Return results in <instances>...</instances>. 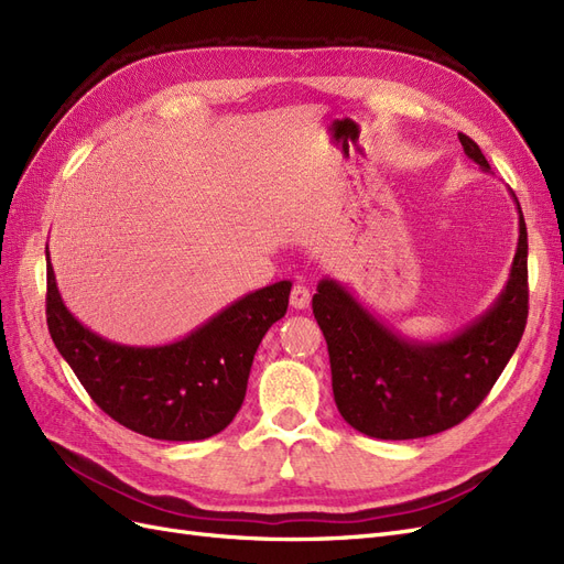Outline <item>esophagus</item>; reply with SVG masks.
I'll list each match as a JSON object with an SVG mask.
<instances>
[{
  "mask_svg": "<svg viewBox=\"0 0 564 564\" xmlns=\"http://www.w3.org/2000/svg\"><path fill=\"white\" fill-rule=\"evenodd\" d=\"M289 301H292V305L296 311H305L311 305V289L305 284H296L292 289V296H289Z\"/></svg>",
  "mask_w": 564,
  "mask_h": 564,
  "instance_id": "1",
  "label": "esophagus"
}]
</instances>
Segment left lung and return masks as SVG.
Here are the masks:
<instances>
[{"instance_id":"8db88e82","label":"left lung","mask_w":564,"mask_h":564,"mask_svg":"<svg viewBox=\"0 0 564 564\" xmlns=\"http://www.w3.org/2000/svg\"><path fill=\"white\" fill-rule=\"evenodd\" d=\"M466 155L491 172L482 150L458 133ZM518 249L501 294L449 338L416 340L369 313L334 278H322L313 315L327 338L334 402L355 431L379 440L435 435L464 421L497 383L527 324V226L516 193Z\"/></svg>"}]
</instances>
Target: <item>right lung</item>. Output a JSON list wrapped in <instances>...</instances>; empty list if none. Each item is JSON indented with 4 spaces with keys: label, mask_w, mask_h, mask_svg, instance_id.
<instances>
[{
    "label": "right lung",
    "mask_w": 564,
    "mask_h": 564,
    "mask_svg": "<svg viewBox=\"0 0 564 564\" xmlns=\"http://www.w3.org/2000/svg\"><path fill=\"white\" fill-rule=\"evenodd\" d=\"M292 282L232 301L164 346H124L98 336L65 308L46 245V324L63 360L104 412L124 429L169 442L207 440L240 412L253 355L284 317Z\"/></svg>",
    "instance_id": "add662e5"
}]
</instances>
